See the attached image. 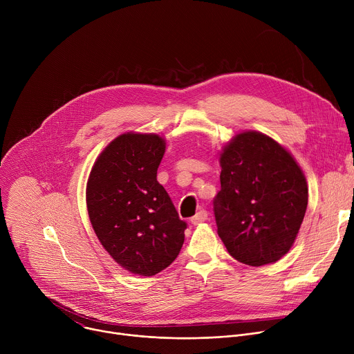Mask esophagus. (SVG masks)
I'll return each mask as SVG.
<instances>
[{
  "label": "esophagus",
  "mask_w": 354,
  "mask_h": 354,
  "mask_svg": "<svg viewBox=\"0 0 354 354\" xmlns=\"http://www.w3.org/2000/svg\"><path fill=\"white\" fill-rule=\"evenodd\" d=\"M207 220V212L206 210H200L198 213H196V216L192 218V224L197 225L200 223H205Z\"/></svg>",
  "instance_id": "34e87169"
}]
</instances>
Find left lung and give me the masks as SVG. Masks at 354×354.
<instances>
[{
	"instance_id": "obj_1",
	"label": "left lung",
	"mask_w": 354,
	"mask_h": 354,
	"mask_svg": "<svg viewBox=\"0 0 354 354\" xmlns=\"http://www.w3.org/2000/svg\"><path fill=\"white\" fill-rule=\"evenodd\" d=\"M217 232L230 255L249 266L281 259L308 205L304 174L288 151L259 131L236 134L220 154Z\"/></svg>"
}]
</instances>
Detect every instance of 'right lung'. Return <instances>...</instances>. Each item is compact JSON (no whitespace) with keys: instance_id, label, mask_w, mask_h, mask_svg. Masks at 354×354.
<instances>
[{"instance_id":"add662e5","label":"right lung","mask_w":354,"mask_h":354,"mask_svg":"<svg viewBox=\"0 0 354 354\" xmlns=\"http://www.w3.org/2000/svg\"><path fill=\"white\" fill-rule=\"evenodd\" d=\"M165 154L158 134L124 133L95 161L86 183L92 228L122 268L154 276L179 255L186 223L157 180Z\"/></svg>"}]
</instances>
